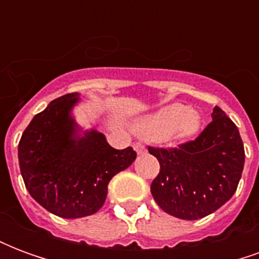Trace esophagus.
I'll use <instances>...</instances> for the list:
<instances>
[{
    "mask_svg": "<svg viewBox=\"0 0 259 259\" xmlns=\"http://www.w3.org/2000/svg\"><path fill=\"white\" fill-rule=\"evenodd\" d=\"M133 148H135V151L139 154V155H143V154H146V147L143 146L141 143H135L133 144Z\"/></svg>",
    "mask_w": 259,
    "mask_h": 259,
    "instance_id": "obj_1",
    "label": "esophagus"
}]
</instances>
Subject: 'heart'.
<instances>
[{"instance_id": "obj_1", "label": "heart", "mask_w": 259, "mask_h": 259, "mask_svg": "<svg viewBox=\"0 0 259 259\" xmlns=\"http://www.w3.org/2000/svg\"><path fill=\"white\" fill-rule=\"evenodd\" d=\"M202 119L200 113L185 104H170L157 112L139 119L135 124L136 132L146 139L163 140L168 143H187L200 133Z\"/></svg>"}]
</instances>
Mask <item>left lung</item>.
Listing matches in <instances>:
<instances>
[{
	"mask_svg": "<svg viewBox=\"0 0 259 259\" xmlns=\"http://www.w3.org/2000/svg\"><path fill=\"white\" fill-rule=\"evenodd\" d=\"M148 151L161 166L151 183L154 200L166 213L186 221L201 219L228 202L244 168L239 129L219 107L194 141Z\"/></svg>",
	"mask_w": 259,
	"mask_h": 259,
	"instance_id": "8db88e82",
	"label": "left lung"
}]
</instances>
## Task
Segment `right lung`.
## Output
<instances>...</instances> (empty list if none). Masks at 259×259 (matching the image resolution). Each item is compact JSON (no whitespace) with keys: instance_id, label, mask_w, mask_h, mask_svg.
Here are the masks:
<instances>
[{"instance_id":"right-lung-1","label":"right lung","mask_w":259,"mask_h":259,"mask_svg":"<svg viewBox=\"0 0 259 259\" xmlns=\"http://www.w3.org/2000/svg\"><path fill=\"white\" fill-rule=\"evenodd\" d=\"M79 101V93H70L50 102L31 119L18 147L27 191L48 212L66 219L96 213L109 180L136 159L132 147L115 150L101 132L76 123L72 111Z\"/></svg>"}]
</instances>
